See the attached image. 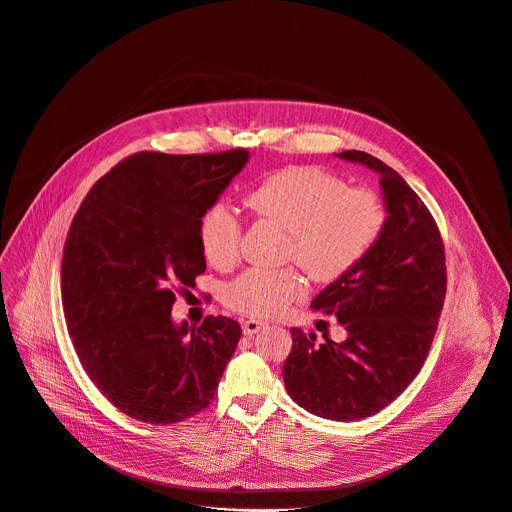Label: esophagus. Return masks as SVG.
Wrapping results in <instances>:
<instances>
[{
	"instance_id": "1",
	"label": "esophagus",
	"mask_w": 512,
	"mask_h": 512,
	"mask_svg": "<svg viewBox=\"0 0 512 512\" xmlns=\"http://www.w3.org/2000/svg\"><path fill=\"white\" fill-rule=\"evenodd\" d=\"M263 327H265V322H261V320H255V318L243 320V333H245L247 337H251V335L259 333Z\"/></svg>"
}]
</instances>
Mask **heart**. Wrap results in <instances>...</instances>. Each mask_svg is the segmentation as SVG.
<instances>
[{
	"label": "heart",
	"instance_id": "b5f03b06",
	"mask_svg": "<svg viewBox=\"0 0 512 512\" xmlns=\"http://www.w3.org/2000/svg\"><path fill=\"white\" fill-rule=\"evenodd\" d=\"M249 208L288 230L284 259L296 261L316 282H335L374 249L386 226V206L369 188L347 183L318 167H286L261 179L247 194ZM198 239L216 267L241 257L243 220L230 204L216 200L200 216ZM294 267L249 269L224 288V304L241 314L271 318L306 296Z\"/></svg>",
	"mask_w": 512,
	"mask_h": 512
}]
</instances>
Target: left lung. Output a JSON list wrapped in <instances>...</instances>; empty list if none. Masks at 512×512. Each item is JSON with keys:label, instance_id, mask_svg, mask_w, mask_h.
I'll return each instance as SVG.
<instances>
[{"label": "left lung", "instance_id": "8db88e82", "mask_svg": "<svg viewBox=\"0 0 512 512\" xmlns=\"http://www.w3.org/2000/svg\"><path fill=\"white\" fill-rule=\"evenodd\" d=\"M380 173L386 226L378 245L324 288L314 310L337 314L335 343L292 329L284 384L292 400L331 421H359L396 400L421 371L447 292L445 245L423 200L386 163L363 151L337 153Z\"/></svg>", "mask_w": 512, "mask_h": 512}]
</instances>
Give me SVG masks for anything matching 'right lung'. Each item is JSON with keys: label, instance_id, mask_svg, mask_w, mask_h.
Listing matches in <instances>:
<instances>
[{"label": "right lung", "instance_id": "add662e5", "mask_svg": "<svg viewBox=\"0 0 512 512\" xmlns=\"http://www.w3.org/2000/svg\"><path fill=\"white\" fill-rule=\"evenodd\" d=\"M245 149L204 155L134 153L83 198L63 249L61 296L89 380L124 414L181 423L218 390L241 324L171 320L175 292L206 271L202 212L247 163Z\"/></svg>", "mask_w": 512, "mask_h": 512}]
</instances>
